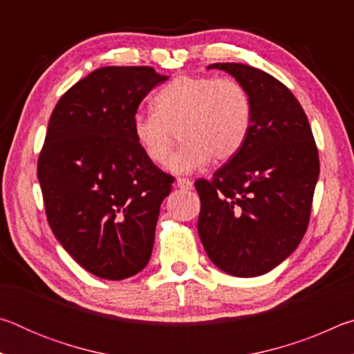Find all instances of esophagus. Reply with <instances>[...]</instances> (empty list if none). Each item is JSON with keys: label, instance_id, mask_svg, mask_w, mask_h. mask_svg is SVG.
Returning a JSON list of instances; mask_svg holds the SVG:
<instances>
[{"label": "esophagus", "instance_id": "esophagus-1", "mask_svg": "<svg viewBox=\"0 0 354 354\" xmlns=\"http://www.w3.org/2000/svg\"><path fill=\"white\" fill-rule=\"evenodd\" d=\"M176 185H178L179 189H183V190H190L192 187H194V183H192L190 179H185V178H178Z\"/></svg>", "mask_w": 354, "mask_h": 354}]
</instances>
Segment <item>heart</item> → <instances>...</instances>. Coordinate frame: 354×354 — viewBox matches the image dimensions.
<instances>
[{"mask_svg": "<svg viewBox=\"0 0 354 354\" xmlns=\"http://www.w3.org/2000/svg\"><path fill=\"white\" fill-rule=\"evenodd\" d=\"M153 107L134 115V139L151 162L165 165L179 131L184 145L170 160L173 173L236 158L253 124L250 93L232 77L178 76L154 95Z\"/></svg>", "mask_w": 354, "mask_h": 354, "instance_id": "1", "label": "heart"}]
</instances>
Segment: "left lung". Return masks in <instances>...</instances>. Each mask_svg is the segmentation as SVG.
I'll return each instance as SVG.
<instances>
[{"label":"left lung","mask_w":354,"mask_h":354,"mask_svg":"<svg viewBox=\"0 0 354 354\" xmlns=\"http://www.w3.org/2000/svg\"><path fill=\"white\" fill-rule=\"evenodd\" d=\"M250 93L253 124L236 158L198 179V234L220 270L253 278L287 259L308 230L319 151L298 100L277 77L245 64H212Z\"/></svg>","instance_id":"8db88e82"}]
</instances>
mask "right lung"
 <instances>
[{
  "label": "right lung",
  "mask_w": 354,
  "mask_h": 354,
  "mask_svg": "<svg viewBox=\"0 0 354 354\" xmlns=\"http://www.w3.org/2000/svg\"><path fill=\"white\" fill-rule=\"evenodd\" d=\"M169 77L151 67H101L57 101L37 164L46 218L87 272L120 281L151 257L173 178L137 145L133 118Z\"/></svg>",
  "instance_id": "1"
}]
</instances>
